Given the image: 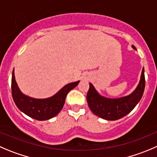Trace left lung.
Instances as JSON below:
<instances>
[{"label":"left lung","instance_id":"obj_1","mask_svg":"<svg viewBox=\"0 0 157 157\" xmlns=\"http://www.w3.org/2000/svg\"><path fill=\"white\" fill-rule=\"evenodd\" d=\"M133 48L136 49L134 46ZM144 88L145 76L144 68H143L140 81L136 90L129 96L118 99L106 98L100 96L94 89L92 83H90L86 100L90 109L97 117L107 121H116L125 117L133 110L142 98Z\"/></svg>","mask_w":157,"mask_h":157}]
</instances>
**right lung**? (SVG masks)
Masks as SVG:
<instances>
[{
  "mask_svg": "<svg viewBox=\"0 0 157 157\" xmlns=\"http://www.w3.org/2000/svg\"><path fill=\"white\" fill-rule=\"evenodd\" d=\"M79 82L71 83L63 86L58 93L47 99H34L24 95L18 88L12 73L11 93L13 101L20 110L36 121H47L60 113L68 93L78 85Z\"/></svg>",
  "mask_w": 157,
  "mask_h": 157,
  "instance_id": "obj_1",
  "label": "right lung"
}]
</instances>
